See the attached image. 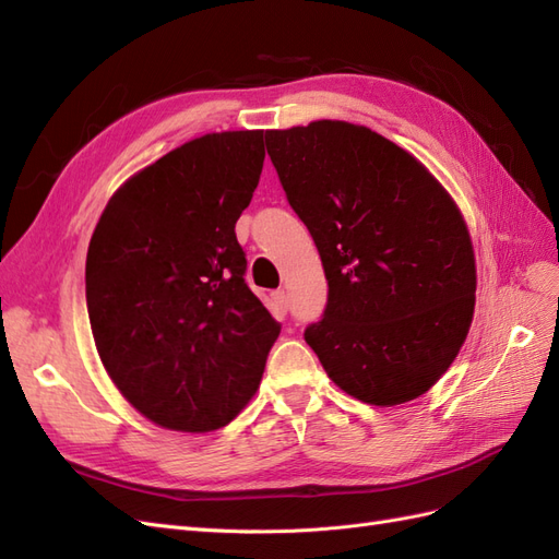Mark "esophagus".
<instances>
[{
	"instance_id": "34e87169",
	"label": "esophagus",
	"mask_w": 559,
	"mask_h": 559,
	"mask_svg": "<svg viewBox=\"0 0 559 559\" xmlns=\"http://www.w3.org/2000/svg\"><path fill=\"white\" fill-rule=\"evenodd\" d=\"M273 306H275L277 314H286V310H289V294H286L284 289L273 292Z\"/></svg>"
}]
</instances>
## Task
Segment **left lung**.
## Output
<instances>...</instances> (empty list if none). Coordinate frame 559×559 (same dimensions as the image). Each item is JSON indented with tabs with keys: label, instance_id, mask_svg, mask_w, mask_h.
I'll use <instances>...</instances> for the list:
<instances>
[{
	"label": "left lung",
	"instance_id": "8db88e82",
	"mask_svg": "<svg viewBox=\"0 0 559 559\" xmlns=\"http://www.w3.org/2000/svg\"><path fill=\"white\" fill-rule=\"evenodd\" d=\"M265 144L326 273V308L306 343L329 378L370 405L429 392L460 354L476 302V259L452 198L364 126L267 130Z\"/></svg>",
	"mask_w": 559,
	"mask_h": 559
}]
</instances>
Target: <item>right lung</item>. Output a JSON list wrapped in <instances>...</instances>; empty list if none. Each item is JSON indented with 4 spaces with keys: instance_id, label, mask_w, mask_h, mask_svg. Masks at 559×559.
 Returning <instances> with one entry per match:
<instances>
[{
    "instance_id": "obj_1",
    "label": "right lung",
    "mask_w": 559,
    "mask_h": 559,
    "mask_svg": "<svg viewBox=\"0 0 559 559\" xmlns=\"http://www.w3.org/2000/svg\"><path fill=\"white\" fill-rule=\"evenodd\" d=\"M263 158V130L186 142L114 193L91 238L97 354L121 394L165 429L226 427L257 394L280 335L245 282L235 238Z\"/></svg>"
}]
</instances>
